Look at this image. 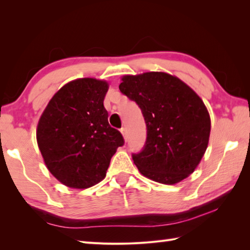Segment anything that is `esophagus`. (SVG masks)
Wrapping results in <instances>:
<instances>
[{"label": "esophagus", "mask_w": 250, "mask_h": 250, "mask_svg": "<svg viewBox=\"0 0 250 250\" xmlns=\"http://www.w3.org/2000/svg\"><path fill=\"white\" fill-rule=\"evenodd\" d=\"M120 131H121V134L123 135L124 139H125V140H127V130H126L125 127H122V128L120 129Z\"/></svg>", "instance_id": "obj_1"}]
</instances>
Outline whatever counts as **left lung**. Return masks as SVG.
I'll use <instances>...</instances> for the list:
<instances>
[{
	"mask_svg": "<svg viewBox=\"0 0 250 250\" xmlns=\"http://www.w3.org/2000/svg\"><path fill=\"white\" fill-rule=\"evenodd\" d=\"M120 91L141 109L146 140L132 159L141 174L172 185L189 176L207 151L208 109L186 83L166 73L124 76Z\"/></svg>",
	"mask_w": 250,
	"mask_h": 250,
	"instance_id": "obj_1",
	"label": "left lung"
}]
</instances>
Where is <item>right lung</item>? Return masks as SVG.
Wrapping results in <instances>:
<instances>
[{
	"instance_id": "add662e5",
	"label": "right lung",
	"mask_w": 250,
	"mask_h": 250,
	"mask_svg": "<svg viewBox=\"0 0 250 250\" xmlns=\"http://www.w3.org/2000/svg\"><path fill=\"white\" fill-rule=\"evenodd\" d=\"M106 81L82 78L54 94L38 122V147L48 170L64 185L88 188L103 181L116 148L124 146L111 127L104 99Z\"/></svg>"
}]
</instances>
